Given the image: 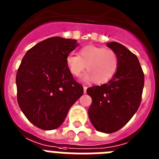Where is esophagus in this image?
Listing matches in <instances>:
<instances>
[{"mask_svg":"<svg viewBox=\"0 0 159 159\" xmlns=\"http://www.w3.org/2000/svg\"><path fill=\"white\" fill-rule=\"evenodd\" d=\"M87 88H88V87L84 86V93H86V92H87Z\"/></svg>","mask_w":159,"mask_h":159,"instance_id":"1","label":"esophagus"}]
</instances>
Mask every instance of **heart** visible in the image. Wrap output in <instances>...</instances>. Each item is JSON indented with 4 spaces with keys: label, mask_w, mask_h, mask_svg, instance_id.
<instances>
[{
    "label": "heart",
    "mask_w": 159,
    "mask_h": 159,
    "mask_svg": "<svg viewBox=\"0 0 159 159\" xmlns=\"http://www.w3.org/2000/svg\"><path fill=\"white\" fill-rule=\"evenodd\" d=\"M66 64L74 76H80L87 67L88 71L84 75V80H94L96 84H102L115 76L119 67V58L111 49L87 45L80 50L79 56L72 53L67 55Z\"/></svg>",
    "instance_id": "b5f03b06"
}]
</instances>
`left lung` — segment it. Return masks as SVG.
Returning a JSON list of instances; mask_svg holds the SVG:
<instances>
[{"label": "left lung", "mask_w": 159, "mask_h": 159, "mask_svg": "<svg viewBox=\"0 0 159 159\" xmlns=\"http://www.w3.org/2000/svg\"><path fill=\"white\" fill-rule=\"evenodd\" d=\"M107 46L116 52L119 67L107 84L87 89L92 102L88 116L98 131L113 133L127 124L139 107L144 87V74L139 59L121 43Z\"/></svg>", "instance_id": "1"}]
</instances>
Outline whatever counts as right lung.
Listing matches in <instances>:
<instances>
[{
  "instance_id": "add662e5",
  "label": "right lung",
  "mask_w": 159,
  "mask_h": 159,
  "mask_svg": "<svg viewBox=\"0 0 159 159\" xmlns=\"http://www.w3.org/2000/svg\"><path fill=\"white\" fill-rule=\"evenodd\" d=\"M77 45L76 40L48 38L22 59L16 77L17 102L25 117L38 128H58L84 93L66 64L67 56Z\"/></svg>"
}]
</instances>
